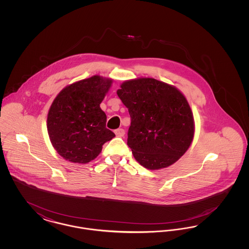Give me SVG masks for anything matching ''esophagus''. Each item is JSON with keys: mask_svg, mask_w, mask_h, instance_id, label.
Returning a JSON list of instances; mask_svg holds the SVG:
<instances>
[{"mask_svg": "<svg viewBox=\"0 0 249 249\" xmlns=\"http://www.w3.org/2000/svg\"><path fill=\"white\" fill-rule=\"evenodd\" d=\"M115 133H116V135L118 137H122L125 134V130H123V129H118V130H115Z\"/></svg>", "mask_w": 249, "mask_h": 249, "instance_id": "1", "label": "esophagus"}]
</instances>
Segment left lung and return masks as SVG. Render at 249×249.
Wrapping results in <instances>:
<instances>
[{
	"instance_id": "left-lung-1",
	"label": "left lung",
	"mask_w": 249,
	"mask_h": 249,
	"mask_svg": "<svg viewBox=\"0 0 249 249\" xmlns=\"http://www.w3.org/2000/svg\"><path fill=\"white\" fill-rule=\"evenodd\" d=\"M117 94L128 108V142L134 159L148 170L174 164L193 141L190 105L176 87L150 77L124 81Z\"/></svg>"
}]
</instances>
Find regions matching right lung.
Segmentation results:
<instances>
[{
    "instance_id": "right-lung-1",
    "label": "right lung",
    "mask_w": 249,
    "mask_h": 249,
    "mask_svg": "<svg viewBox=\"0 0 249 249\" xmlns=\"http://www.w3.org/2000/svg\"><path fill=\"white\" fill-rule=\"evenodd\" d=\"M113 80L93 75L66 86L54 99L47 120L53 147L64 160L88 163L116 135L107 129V115L100 105Z\"/></svg>"
}]
</instances>
